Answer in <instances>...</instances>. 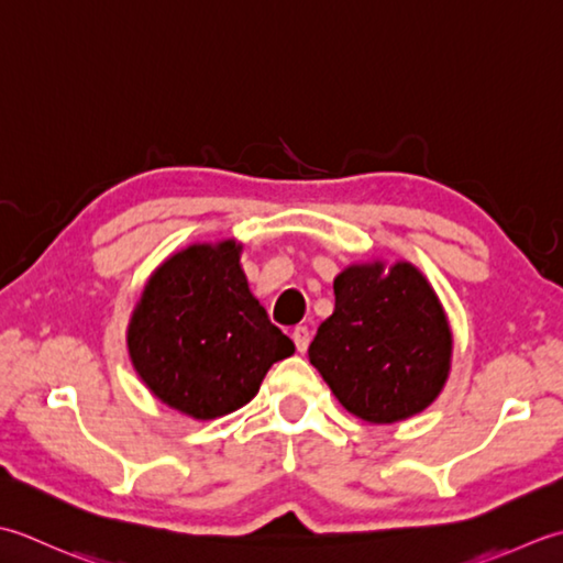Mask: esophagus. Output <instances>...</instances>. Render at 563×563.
Returning a JSON list of instances; mask_svg holds the SVG:
<instances>
[{
    "instance_id": "1",
    "label": "esophagus",
    "mask_w": 563,
    "mask_h": 563,
    "mask_svg": "<svg viewBox=\"0 0 563 563\" xmlns=\"http://www.w3.org/2000/svg\"><path fill=\"white\" fill-rule=\"evenodd\" d=\"M291 338H294V345L298 352H306L308 350V342H311V330L306 325H296L291 330Z\"/></svg>"
}]
</instances>
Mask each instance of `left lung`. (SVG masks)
Wrapping results in <instances>:
<instances>
[{
    "label": "left lung",
    "mask_w": 563,
    "mask_h": 563,
    "mask_svg": "<svg viewBox=\"0 0 563 563\" xmlns=\"http://www.w3.org/2000/svg\"><path fill=\"white\" fill-rule=\"evenodd\" d=\"M335 311L308 347L311 364L352 416L396 422L426 410L442 391L452 332L422 274L382 262L338 274Z\"/></svg>",
    "instance_id": "left-lung-1"
}]
</instances>
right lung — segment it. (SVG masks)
I'll use <instances>...</instances> for the list:
<instances>
[{
  "mask_svg": "<svg viewBox=\"0 0 563 563\" xmlns=\"http://www.w3.org/2000/svg\"><path fill=\"white\" fill-rule=\"evenodd\" d=\"M147 388L197 420L243 408L294 342L272 323L240 269V245H191L147 282L129 328Z\"/></svg>",
  "mask_w": 563,
  "mask_h": 563,
  "instance_id": "1",
  "label": "right lung"
}]
</instances>
